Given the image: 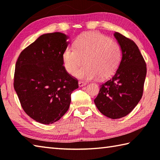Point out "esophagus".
Masks as SVG:
<instances>
[{
  "label": "esophagus",
  "mask_w": 160,
  "mask_h": 160,
  "mask_svg": "<svg viewBox=\"0 0 160 160\" xmlns=\"http://www.w3.org/2000/svg\"><path fill=\"white\" fill-rule=\"evenodd\" d=\"M78 86H79V87H83V86H84L87 84V83L83 82H78Z\"/></svg>",
  "instance_id": "1"
}]
</instances>
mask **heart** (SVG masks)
<instances>
[{
  "label": "heart",
  "mask_w": 160,
  "mask_h": 160,
  "mask_svg": "<svg viewBox=\"0 0 160 160\" xmlns=\"http://www.w3.org/2000/svg\"><path fill=\"white\" fill-rule=\"evenodd\" d=\"M122 58V48L116 41L100 33L88 32L78 36L74 48L67 47L64 50L62 62L66 72L74 74L83 61L85 65L75 73L80 79L106 80L116 72Z\"/></svg>",
  "instance_id": "heart-1"
}]
</instances>
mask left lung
Instances as JSON below:
<instances>
[{
    "label": "left lung",
    "instance_id": "left-lung-1",
    "mask_svg": "<svg viewBox=\"0 0 160 160\" xmlns=\"http://www.w3.org/2000/svg\"><path fill=\"white\" fill-rule=\"evenodd\" d=\"M114 36L122 48L121 62L112 78L100 86L94 102L102 114L115 119L127 116L138 105L142 96L147 69L133 41L118 32H114Z\"/></svg>",
    "mask_w": 160,
    "mask_h": 160
}]
</instances>
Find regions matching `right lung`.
Here are the masks:
<instances>
[{
  "label": "right lung",
  "instance_id": "add662e5",
  "mask_svg": "<svg viewBox=\"0 0 160 160\" xmlns=\"http://www.w3.org/2000/svg\"><path fill=\"white\" fill-rule=\"evenodd\" d=\"M63 33H45L27 47L15 64L14 88L28 115L43 124L58 121L71 102L78 81L63 67L62 54L69 45Z\"/></svg>",
  "mask_w": 160,
  "mask_h": 160
}]
</instances>
